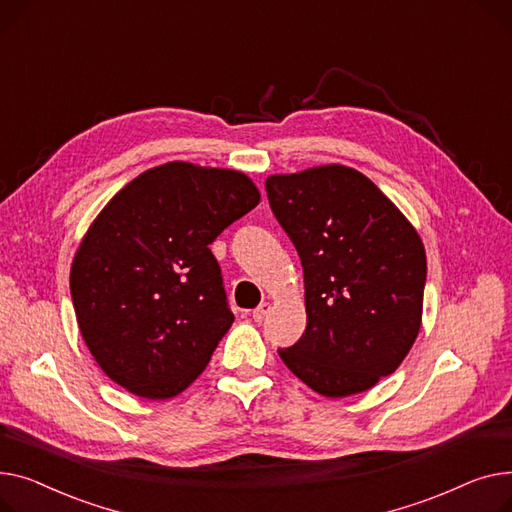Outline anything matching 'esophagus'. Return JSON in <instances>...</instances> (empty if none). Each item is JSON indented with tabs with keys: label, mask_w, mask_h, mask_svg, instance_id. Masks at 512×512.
I'll list each match as a JSON object with an SVG mask.
<instances>
[{
	"label": "esophagus",
	"mask_w": 512,
	"mask_h": 512,
	"mask_svg": "<svg viewBox=\"0 0 512 512\" xmlns=\"http://www.w3.org/2000/svg\"><path fill=\"white\" fill-rule=\"evenodd\" d=\"M270 312V304L268 302H264V304H260L254 312H252V318H254V322H262L264 318H266V314Z\"/></svg>",
	"instance_id": "1"
}]
</instances>
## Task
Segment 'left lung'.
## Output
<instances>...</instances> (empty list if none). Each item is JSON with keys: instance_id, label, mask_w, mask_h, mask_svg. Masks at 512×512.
<instances>
[{"instance_id": "obj_1", "label": "left lung", "mask_w": 512, "mask_h": 512, "mask_svg": "<svg viewBox=\"0 0 512 512\" xmlns=\"http://www.w3.org/2000/svg\"><path fill=\"white\" fill-rule=\"evenodd\" d=\"M266 194L302 260L306 289L304 335L279 355L322 397L364 393L401 366L422 326V237L347 165L268 175Z\"/></svg>"}]
</instances>
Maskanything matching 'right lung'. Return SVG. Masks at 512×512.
<instances>
[{
  "mask_svg": "<svg viewBox=\"0 0 512 512\" xmlns=\"http://www.w3.org/2000/svg\"><path fill=\"white\" fill-rule=\"evenodd\" d=\"M258 202L242 171L171 161L134 177L90 223L70 291L82 339L115 384L163 401L202 374L233 324L208 246Z\"/></svg>",
  "mask_w": 512,
  "mask_h": 512,
  "instance_id": "add662e5",
  "label": "right lung"
}]
</instances>
